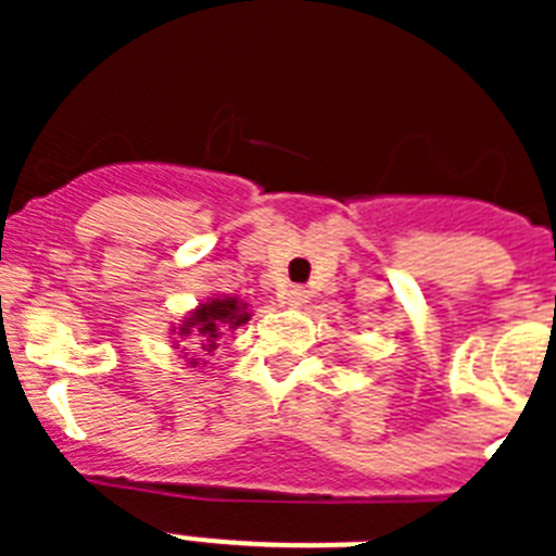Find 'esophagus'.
<instances>
[{
    "mask_svg": "<svg viewBox=\"0 0 556 556\" xmlns=\"http://www.w3.org/2000/svg\"><path fill=\"white\" fill-rule=\"evenodd\" d=\"M281 301L292 308H301L312 301V292H308L306 287H287L281 292Z\"/></svg>",
    "mask_w": 556,
    "mask_h": 556,
    "instance_id": "obj_1",
    "label": "esophagus"
}]
</instances>
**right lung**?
<instances>
[{
  "label": "right lung",
  "mask_w": 556,
  "mask_h": 556,
  "mask_svg": "<svg viewBox=\"0 0 556 556\" xmlns=\"http://www.w3.org/2000/svg\"><path fill=\"white\" fill-rule=\"evenodd\" d=\"M248 320V303H239V298H214V301L208 303H200V306L186 317L178 337H191L194 339V345H200L203 351L211 353L217 348V339L219 333H223V328L244 326ZM191 365H198V362H191Z\"/></svg>",
  "instance_id": "add662e5"
}]
</instances>
